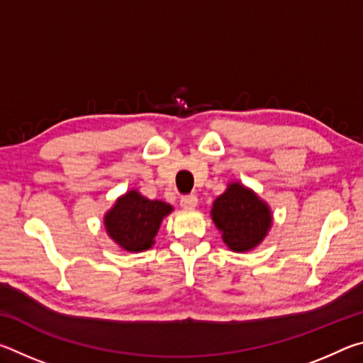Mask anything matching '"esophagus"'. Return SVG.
Wrapping results in <instances>:
<instances>
[{
    "label": "esophagus",
    "instance_id": "34e87169",
    "mask_svg": "<svg viewBox=\"0 0 363 363\" xmlns=\"http://www.w3.org/2000/svg\"><path fill=\"white\" fill-rule=\"evenodd\" d=\"M196 203H199V199L195 195H182L181 196V206L182 208H195Z\"/></svg>",
    "mask_w": 363,
    "mask_h": 363
}]
</instances>
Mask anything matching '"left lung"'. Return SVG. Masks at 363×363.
I'll list each match as a JSON object with an SVG mask.
<instances>
[{"label":"left lung","mask_w":363,"mask_h":363,"mask_svg":"<svg viewBox=\"0 0 363 363\" xmlns=\"http://www.w3.org/2000/svg\"><path fill=\"white\" fill-rule=\"evenodd\" d=\"M211 216L223 232L227 247L238 253L255 248L270 227V211L255 192L240 184H230L214 201Z\"/></svg>","instance_id":"left-lung-1"}]
</instances>
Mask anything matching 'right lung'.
<instances>
[{
	"instance_id": "obj_1",
	"label": "right lung",
	"mask_w": 363,
	"mask_h": 363,
	"mask_svg": "<svg viewBox=\"0 0 363 363\" xmlns=\"http://www.w3.org/2000/svg\"><path fill=\"white\" fill-rule=\"evenodd\" d=\"M171 210L173 208L163 201L147 200L136 190H131L107 213L106 229L121 248L128 251L149 250L160 223Z\"/></svg>"
}]
</instances>
